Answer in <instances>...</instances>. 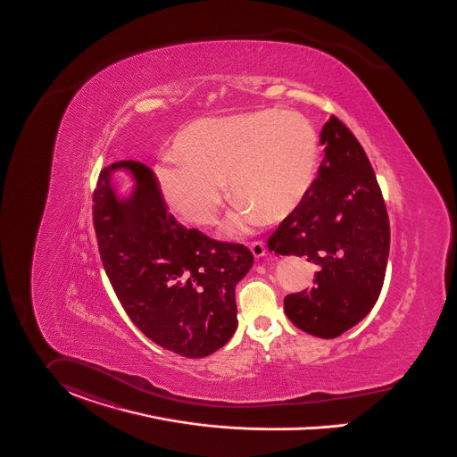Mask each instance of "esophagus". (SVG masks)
Segmentation results:
<instances>
[{
	"label": "esophagus",
	"instance_id": "obj_1",
	"mask_svg": "<svg viewBox=\"0 0 457 457\" xmlns=\"http://www.w3.org/2000/svg\"><path fill=\"white\" fill-rule=\"evenodd\" d=\"M249 249H251V253H253L254 258H262V256H265V253H267V247H265V244L263 243H253Z\"/></svg>",
	"mask_w": 457,
	"mask_h": 457
}]
</instances>
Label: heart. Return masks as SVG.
I'll return each mask as SVG.
<instances>
[{"mask_svg": "<svg viewBox=\"0 0 457 457\" xmlns=\"http://www.w3.org/2000/svg\"><path fill=\"white\" fill-rule=\"evenodd\" d=\"M180 161L157 170L166 204L183 220L212 225L230 192L241 201L227 221L230 237L262 221H280L310 195L320 162V144L303 116L256 111L190 124L175 142Z\"/></svg>", "mask_w": 457, "mask_h": 457, "instance_id": "1", "label": "heart"}]
</instances>
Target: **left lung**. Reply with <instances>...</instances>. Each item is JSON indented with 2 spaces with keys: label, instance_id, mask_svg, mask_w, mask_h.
<instances>
[{
  "label": "left lung",
  "instance_id": "left-lung-1",
  "mask_svg": "<svg viewBox=\"0 0 457 457\" xmlns=\"http://www.w3.org/2000/svg\"><path fill=\"white\" fill-rule=\"evenodd\" d=\"M324 161L303 204L269 239L282 256L317 265L313 286L287 295V319L308 335L331 339L357 326L378 302L388 254L386 206L353 133L335 116L320 131Z\"/></svg>",
  "mask_w": 457,
  "mask_h": 457
}]
</instances>
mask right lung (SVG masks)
<instances>
[{"label":"right lung","mask_w":457,"mask_h":457,"mask_svg":"<svg viewBox=\"0 0 457 457\" xmlns=\"http://www.w3.org/2000/svg\"><path fill=\"white\" fill-rule=\"evenodd\" d=\"M120 169L136 182L129 196L110 182ZM93 225L118 300L155 345L203 359L236 333V286L253 267L251 251L180 225L151 168L137 161L104 168L93 192Z\"/></svg>","instance_id":"obj_1"}]
</instances>
